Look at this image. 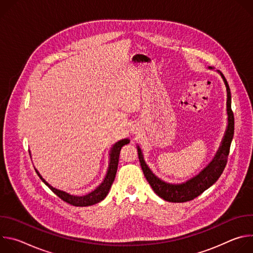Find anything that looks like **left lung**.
<instances>
[{
	"label": "left lung",
	"instance_id": "8db88e82",
	"mask_svg": "<svg viewBox=\"0 0 253 253\" xmlns=\"http://www.w3.org/2000/svg\"><path fill=\"white\" fill-rule=\"evenodd\" d=\"M212 69L211 67H209ZM220 75L224 81L227 91V115H228V126L222 140L221 146L216 153L214 159L209 163V165L204 168L197 176L191 178L186 183L183 184H169L166 183L158 177H156L152 171L149 169L147 164L143 159L141 149L138 146V158L143 170L144 176L146 177L147 181L154 190V192L161 198L169 202H187L190 201L200 194H202L207 188L213 185L217 181L220 175L222 174L229 155L230 144L234 134V115L231 109V93L229 85L220 72Z\"/></svg>",
	"mask_w": 253,
	"mask_h": 253
}]
</instances>
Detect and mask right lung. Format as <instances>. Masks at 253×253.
<instances>
[{
	"label": "right lung",
	"mask_w": 253,
	"mask_h": 253,
	"mask_svg": "<svg viewBox=\"0 0 253 253\" xmlns=\"http://www.w3.org/2000/svg\"><path fill=\"white\" fill-rule=\"evenodd\" d=\"M130 141L128 139H123L119 142H117L115 145L113 146L112 150H111V154H110V163H109V168H108V172L107 175L104 179V181L101 183V185L99 187H97L94 191H92L91 193L84 195V196H74L71 195L69 193H66L64 191L58 190L54 187H52L46 180L40 175V173L37 171V169H35L36 172H37L38 176L40 177V179L42 181L59 197L61 198L63 201L73 205V206H90L93 204H96L100 201H102L109 192L111 185L115 179V175L117 172V168H118V162H119V155H120V151L121 148L128 144Z\"/></svg>",
	"instance_id": "right-lung-1"
}]
</instances>
